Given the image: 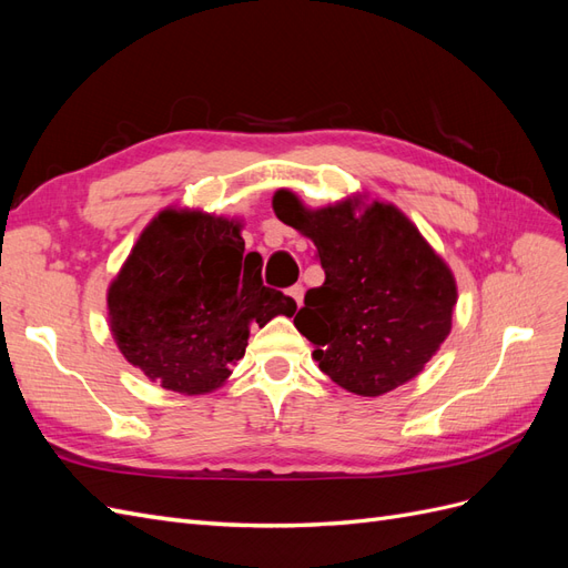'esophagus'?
Masks as SVG:
<instances>
[{"label": "esophagus", "mask_w": 568, "mask_h": 568, "mask_svg": "<svg viewBox=\"0 0 568 568\" xmlns=\"http://www.w3.org/2000/svg\"><path fill=\"white\" fill-rule=\"evenodd\" d=\"M288 296L294 298V301H296V305L301 307V305H303V286H301V284H294V286H291V288H288Z\"/></svg>", "instance_id": "obj_1"}]
</instances>
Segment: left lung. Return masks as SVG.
I'll return each instance as SVG.
<instances>
[{"label":"left lung","instance_id":"obj_1","mask_svg":"<svg viewBox=\"0 0 568 568\" xmlns=\"http://www.w3.org/2000/svg\"><path fill=\"white\" fill-rule=\"evenodd\" d=\"M272 209L317 246L324 284L307 291L294 324L320 369L369 398L415 379L453 326L457 284L443 257L390 203L307 211L280 189Z\"/></svg>","mask_w":568,"mask_h":568}]
</instances>
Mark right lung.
<instances>
[{"label": "right lung", "mask_w": 568, "mask_h": 568, "mask_svg": "<svg viewBox=\"0 0 568 568\" xmlns=\"http://www.w3.org/2000/svg\"><path fill=\"white\" fill-rule=\"evenodd\" d=\"M261 267L236 220L161 211L109 286L120 353L168 390H215L244 357L251 324L296 313L294 298L263 284Z\"/></svg>", "instance_id": "1"}]
</instances>
